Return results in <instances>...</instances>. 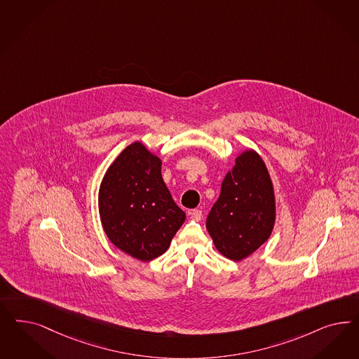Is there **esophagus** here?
I'll list each match as a JSON object with an SVG mask.
<instances>
[{
	"label": "esophagus",
	"instance_id": "1",
	"mask_svg": "<svg viewBox=\"0 0 359 359\" xmlns=\"http://www.w3.org/2000/svg\"><path fill=\"white\" fill-rule=\"evenodd\" d=\"M202 218H203V214H202V211H201V210H193V211L190 212V219L199 222Z\"/></svg>",
	"mask_w": 359,
	"mask_h": 359
}]
</instances>
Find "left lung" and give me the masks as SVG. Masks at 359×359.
<instances>
[{
    "label": "left lung",
    "mask_w": 359,
    "mask_h": 359,
    "mask_svg": "<svg viewBox=\"0 0 359 359\" xmlns=\"http://www.w3.org/2000/svg\"><path fill=\"white\" fill-rule=\"evenodd\" d=\"M275 222L276 197L266 162L254 149H244L222 182L206 229L220 254L242 262L269 239Z\"/></svg>",
    "instance_id": "1"
}]
</instances>
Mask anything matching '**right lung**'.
Masks as SVG:
<instances>
[{
	"mask_svg": "<svg viewBox=\"0 0 359 359\" xmlns=\"http://www.w3.org/2000/svg\"><path fill=\"white\" fill-rule=\"evenodd\" d=\"M161 158L135 141L108 166L97 194L105 235L120 251L151 262L161 256L184 224L161 175Z\"/></svg>",
	"mask_w": 359,
	"mask_h": 359,
	"instance_id": "add662e5",
	"label": "right lung"
}]
</instances>
